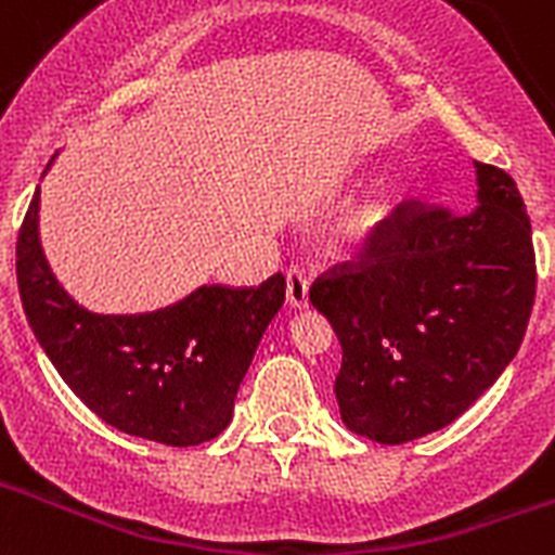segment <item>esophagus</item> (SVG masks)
I'll use <instances>...</instances> for the list:
<instances>
[{
	"label": "esophagus",
	"instance_id": "esophagus-1",
	"mask_svg": "<svg viewBox=\"0 0 555 555\" xmlns=\"http://www.w3.org/2000/svg\"><path fill=\"white\" fill-rule=\"evenodd\" d=\"M286 294L292 308H308V274L300 267H288Z\"/></svg>",
	"mask_w": 555,
	"mask_h": 555
}]
</instances>
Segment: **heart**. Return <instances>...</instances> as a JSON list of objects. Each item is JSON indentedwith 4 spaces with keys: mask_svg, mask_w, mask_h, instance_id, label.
Segmentation results:
<instances>
[{
    "mask_svg": "<svg viewBox=\"0 0 555 555\" xmlns=\"http://www.w3.org/2000/svg\"><path fill=\"white\" fill-rule=\"evenodd\" d=\"M372 224H375V217H372L370 210H364V214H358V217L352 219L350 230H352V233H364V230H370Z\"/></svg>",
    "mask_w": 555,
    "mask_h": 555,
    "instance_id": "obj_1",
    "label": "heart"
}]
</instances>
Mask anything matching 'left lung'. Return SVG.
<instances>
[{"instance_id": "8db88e82", "label": "left lung", "mask_w": 555, "mask_h": 555, "mask_svg": "<svg viewBox=\"0 0 555 555\" xmlns=\"http://www.w3.org/2000/svg\"><path fill=\"white\" fill-rule=\"evenodd\" d=\"M478 208L400 203L356 261L311 286L341 341V423L380 444L444 428L517 356L537 294L531 219L506 171L475 164Z\"/></svg>"}]
</instances>
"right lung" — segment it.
<instances>
[{
	"label": "right lung",
	"instance_id": "1",
	"mask_svg": "<svg viewBox=\"0 0 555 555\" xmlns=\"http://www.w3.org/2000/svg\"><path fill=\"white\" fill-rule=\"evenodd\" d=\"M38 203L41 189L18 230V294L57 375L121 434L169 448L217 439L258 341L286 300V278L278 272L258 288L199 286L152 313H91L63 292L43 258Z\"/></svg>",
	"mask_w": 555,
	"mask_h": 555
}]
</instances>
